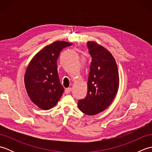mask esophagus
I'll return each instance as SVG.
<instances>
[{"instance_id":"esophagus-1","label":"esophagus","mask_w":152,"mask_h":152,"mask_svg":"<svg viewBox=\"0 0 152 152\" xmlns=\"http://www.w3.org/2000/svg\"><path fill=\"white\" fill-rule=\"evenodd\" d=\"M71 91H72V88H68L65 89V93H66V94H69V93H70L71 92Z\"/></svg>"}]
</instances>
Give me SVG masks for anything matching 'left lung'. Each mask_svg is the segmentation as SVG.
<instances>
[{
    "instance_id": "8db88e82",
    "label": "left lung",
    "mask_w": 152,
    "mask_h": 152,
    "mask_svg": "<svg viewBox=\"0 0 152 152\" xmlns=\"http://www.w3.org/2000/svg\"><path fill=\"white\" fill-rule=\"evenodd\" d=\"M88 47L92 58L88 82V93L79 100L78 106L85 114L93 115L107 108L117 94L119 72L114 57L95 41H89Z\"/></svg>"
}]
</instances>
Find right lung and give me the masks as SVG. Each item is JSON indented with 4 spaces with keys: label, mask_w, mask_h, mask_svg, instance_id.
<instances>
[{
    "label": "right lung",
    "mask_w": 152,
    "mask_h": 152,
    "mask_svg": "<svg viewBox=\"0 0 152 152\" xmlns=\"http://www.w3.org/2000/svg\"><path fill=\"white\" fill-rule=\"evenodd\" d=\"M72 43L56 41L35 55L25 71V89L31 101L44 110L54 107L64 92L57 74L61 51Z\"/></svg>",
    "instance_id": "right-lung-1"
}]
</instances>
